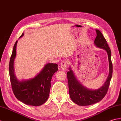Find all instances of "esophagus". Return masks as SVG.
Segmentation results:
<instances>
[{"instance_id": "34e87169", "label": "esophagus", "mask_w": 121, "mask_h": 121, "mask_svg": "<svg viewBox=\"0 0 121 121\" xmlns=\"http://www.w3.org/2000/svg\"><path fill=\"white\" fill-rule=\"evenodd\" d=\"M68 65V61L67 60H63L61 62V68L63 70H65L67 68Z\"/></svg>"}]
</instances>
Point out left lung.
<instances>
[{"mask_svg": "<svg viewBox=\"0 0 121 121\" xmlns=\"http://www.w3.org/2000/svg\"><path fill=\"white\" fill-rule=\"evenodd\" d=\"M95 31L97 35L94 43L98 48L107 51L109 61V75L102 87L97 90H91L86 88L79 82L69 67L70 70L67 72V76L70 97L73 102L80 106L91 105L101 100L107 93L112 76L113 66L110 48L102 33L98 30Z\"/></svg>", "mask_w": 121, "mask_h": 121, "instance_id": "8db88e82", "label": "left lung"}]
</instances>
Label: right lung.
I'll return each mask as SVG.
<instances>
[{"label":"right lung","instance_id":"right-lung-1","mask_svg":"<svg viewBox=\"0 0 121 121\" xmlns=\"http://www.w3.org/2000/svg\"><path fill=\"white\" fill-rule=\"evenodd\" d=\"M23 33L20 38L23 36ZM18 41L14 44L9 62V76L12 91L15 97L26 105L39 106L44 104L48 98L53 74L58 70V65L48 63L35 77L19 81L14 73L13 62L16 55Z\"/></svg>","mask_w":121,"mask_h":121}]
</instances>
